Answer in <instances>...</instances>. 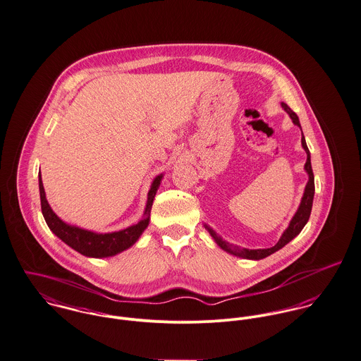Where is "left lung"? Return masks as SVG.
<instances>
[{"instance_id":"8db88e82","label":"left lung","mask_w":361,"mask_h":361,"mask_svg":"<svg viewBox=\"0 0 361 361\" xmlns=\"http://www.w3.org/2000/svg\"><path fill=\"white\" fill-rule=\"evenodd\" d=\"M282 108L288 112V115L290 116L292 121H293L296 126L300 127L298 115H296L286 104H283V102H282ZM302 135H303V134H302ZM302 145H303V148H305V151H306V154H307V161H306V164H305V169H306V171H307V174H309V181H307V185H306L303 198H302V202H300V206H299L296 214L293 216V219L290 220L289 227L283 231V234H282L280 240H279L273 247H269V249H250V250H249V249H242V250H240V249H235V247L231 249L224 240H221L220 237H217V234H216L210 227L206 226V230L210 233V235L214 238V240L217 242V245H219L220 247H223L224 250H227V252H230V253H233V255H235V256H240V257L252 259V260H259V259H264V257L270 256L271 253H274V252H277L281 247H283L289 240H293V238L303 230V227H305L306 223L309 221V217H310V213H312L313 198H314V174H313L312 161H310V151H309V148H307V145H306L305 137H302Z\"/></svg>"}]
</instances>
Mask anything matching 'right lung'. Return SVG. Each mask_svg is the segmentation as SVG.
Segmentation results:
<instances>
[{
    "label": "right lung",
    "instance_id": "obj_1",
    "mask_svg": "<svg viewBox=\"0 0 361 361\" xmlns=\"http://www.w3.org/2000/svg\"><path fill=\"white\" fill-rule=\"evenodd\" d=\"M161 180V176H158L154 180V183H152V187H151V190L148 192V202H147V207H145V212H144V219L138 224L131 226V227H128L126 230H121V231H118V233L95 234L92 231L81 230L79 227H73V226H69V224L63 223L52 212V209L49 207L48 202L45 200V192H44L41 176H39L41 212H42V216H44L45 223L49 227V230L58 238H61L66 245H69L71 247H73L75 250H78L81 255L88 256V257H108V256H114L116 253H121L123 250H126L131 245H134L135 240H138L140 235L142 234V231L148 227L152 202H154V198L157 195V191L159 188Z\"/></svg>",
    "mask_w": 361,
    "mask_h": 361
}]
</instances>
